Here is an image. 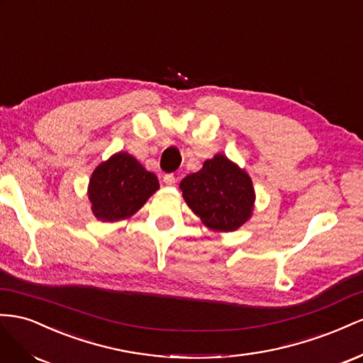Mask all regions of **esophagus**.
<instances>
[{"label":"esophagus","instance_id":"esophagus-1","mask_svg":"<svg viewBox=\"0 0 363 363\" xmlns=\"http://www.w3.org/2000/svg\"><path fill=\"white\" fill-rule=\"evenodd\" d=\"M162 181H164L165 185H169V187H173V185L176 184V178H174L173 173H167V174H165Z\"/></svg>","mask_w":363,"mask_h":363}]
</instances>
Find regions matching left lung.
Segmentation results:
<instances>
[{
    "label": "left lung",
    "mask_w": 363,
    "mask_h": 363,
    "mask_svg": "<svg viewBox=\"0 0 363 363\" xmlns=\"http://www.w3.org/2000/svg\"><path fill=\"white\" fill-rule=\"evenodd\" d=\"M179 189L191 211L213 231L230 233L250 220L255 191L243 169L217 153L202 169L181 181Z\"/></svg>",
    "instance_id": "left-lung-1"
}]
</instances>
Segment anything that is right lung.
Wrapping results in <instances>:
<instances>
[{
  "label": "right lung",
  "instance_id": "add662e5",
  "mask_svg": "<svg viewBox=\"0 0 363 363\" xmlns=\"http://www.w3.org/2000/svg\"><path fill=\"white\" fill-rule=\"evenodd\" d=\"M158 189L157 174L147 172L132 155L118 152L92 172L88 199L99 220L118 222L135 214Z\"/></svg>",
  "mask_w": 363,
  "mask_h": 363
}]
</instances>
